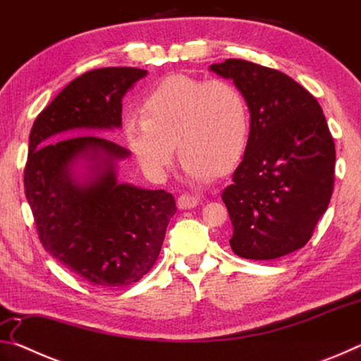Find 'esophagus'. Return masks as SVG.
Masks as SVG:
<instances>
[{"label": "esophagus", "mask_w": 361, "mask_h": 361, "mask_svg": "<svg viewBox=\"0 0 361 361\" xmlns=\"http://www.w3.org/2000/svg\"><path fill=\"white\" fill-rule=\"evenodd\" d=\"M176 204H178V209L188 210V209H194V207L199 204V199L192 194H181Z\"/></svg>", "instance_id": "34e87169"}]
</instances>
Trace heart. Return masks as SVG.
Returning a JSON list of instances; mask_svg holds the SVG:
<instances>
[{
  "mask_svg": "<svg viewBox=\"0 0 361 361\" xmlns=\"http://www.w3.org/2000/svg\"><path fill=\"white\" fill-rule=\"evenodd\" d=\"M250 118L240 89L226 79L173 75L142 103V118L126 122L127 145L152 178L166 176L178 146L183 172L202 180L229 170L245 149Z\"/></svg>",
  "mask_w": 361,
  "mask_h": 361,
  "instance_id": "obj_1",
  "label": "heart"
}]
</instances>
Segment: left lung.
<instances>
[{
  "mask_svg": "<svg viewBox=\"0 0 361 361\" xmlns=\"http://www.w3.org/2000/svg\"><path fill=\"white\" fill-rule=\"evenodd\" d=\"M247 100L250 133L242 162L221 197L240 258L276 259L302 248L326 212L336 151L323 109L277 70L228 59L210 66Z\"/></svg>",
  "mask_w": 361,
  "mask_h": 361,
  "instance_id": "left-lung-1",
  "label": "left lung"
}]
</instances>
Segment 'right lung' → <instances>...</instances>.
Here are the masks:
<instances>
[{"instance_id": "1", "label": "right lung", "mask_w": 361, "mask_h": 361, "mask_svg": "<svg viewBox=\"0 0 361 361\" xmlns=\"http://www.w3.org/2000/svg\"><path fill=\"white\" fill-rule=\"evenodd\" d=\"M146 75L129 66L84 73L42 109L30 132L23 185L42 247L103 288L138 282L149 271L176 212L175 199L164 189L119 183L118 162L130 151L111 140L61 138L121 129L122 99Z\"/></svg>"}]
</instances>
